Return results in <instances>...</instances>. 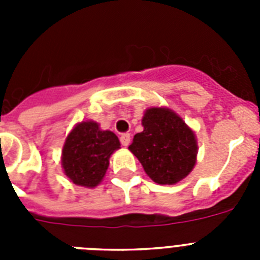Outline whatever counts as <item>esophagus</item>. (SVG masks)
Returning a JSON list of instances; mask_svg holds the SVG:
<instances>
[{
	"instance_id": "obj_1",
	"label": "esophagus",
	"mask_w": 260,
	"mask_h": 260,
	"mask_svg": "<svg viewBox=\"0 0 260 260\" xmlns=\"http://www.w3.org/2000/svg\"><path fill=\"white\" fill-rule=\"evenodd\" d=\"M119 141H121V144H122V146H128V144H130V134H127V133L121 134Z\"/></svg>"
}]
</instances>
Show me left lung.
Wrapping results in <instances>:
<instances>
[{
  "instance_id": "obj_1",
  "label": "left lung",
  "mask_w": 260,
  "mask_h": 260,
  "mask_svg": "<svg viewBox=\"0 0 260 260\" xmlns=\"http://www.w3.org/2000/svg\"><path fill=\"white\" fill-rule=\"evenodd\" d=\"M143 132L128 146L151 180L173 185L185 178L195 165L197 141L181 117L167 108L147 109Z\"/></svg>"
}]
</instances>
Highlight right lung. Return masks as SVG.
<instances>
[{
  "label": "right lung",
  "instance_id": "add662e5",
  "mask_svg": "<svg viewBox=\"0 0 260 260\" xmlns=\"http://www.w3.org/2000/svg\"><path fill=\"white\" fill-rule=\"evenodd\" d=\"M112 132H103L92 121L82 122L68 135L62 150V167L75 185L95 187L109 167V157L119 148Z\"/></svg>",
  "mask_w": 260,
  "mask_h": 260
}]
</instances>
